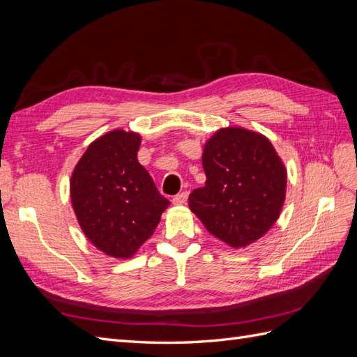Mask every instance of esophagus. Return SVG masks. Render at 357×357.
Instances as JSON below:
<instances>
[{
	"label": "esophagus",
	"instance_id": "34e87169",
	"mask_svg": "<svg viewBox=\"0 0 357 357\" xmlns=\"http://www.w3.org/2000/svg\"><path fill=\"white\" fill-rule=\"evenodd\" d=\"M186 201H188V192H181V193H178V195L172 198V202H174L176 205H183V204H186Z\"/></svg>",
	"mask_w": 357,
	"mask_h": 357
}]
</instances>
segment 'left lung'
Listing matches in <instances>:
<instances>
[{"instance_id":"obj_1","label":"left lung","mask_w":357,"mask_h":357,"mask_svg":"<svg viewBox=\"0 0 357 357\" xmlns=\"http://www.w3.org/2000/svg\"><path fill=\"white\" fill-rule=\"evenodd\" d=\"M205 186L189 208L215 238L245 247L264 236L282 213L287 172L269 139L244 128H222L204 146Z\"/></svg>"}]
</instances>
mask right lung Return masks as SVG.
<instances>
[{"label": "right lung", "mask_w": 357, "mask_h": 357, "mask_svg": "<svg viewBox=\"0 0 357 357\" xmlns=\"http://www.w3.org/2000/svg\"><path fill=\"white\" fill-rule=\"evenodd\" d=\"M139 143L137 132H107L86 149L70 180L71 204L86 238L117 259L135 255L169 205L138 162Z\"/></svg>", "instance_id": "obj_1"}]
</instances>
